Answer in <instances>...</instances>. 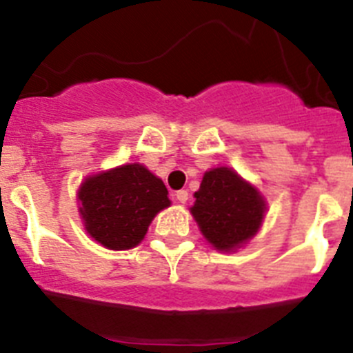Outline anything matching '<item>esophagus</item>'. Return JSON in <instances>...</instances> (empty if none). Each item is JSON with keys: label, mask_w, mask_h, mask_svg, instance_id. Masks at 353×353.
Wrapping results in <instances>:
<instances>
[{"label": "esophagus", "mask_w": 353, "mask_h": 353, "mask_svg": "<svg viewBox=\"0 0 353 353\" xmlns=\"http://www.w3.org/2000/svg\"><path fill=\"white\" fill-rule=\"evenodd\" d=\"M174 198L179 199L180 203H187V199H189V192L183 191V189H182V191H176V192H174Z\"/></svg>", "instance_id": "34e87169"}]
</instances>
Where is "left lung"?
Wrapping results in <instances>:
<instances>
[{
  "label": "left lung",
  "mask_w": 353,
  "mask_h": 353,
  "mask_svg": "<svg viewBox=\"0 0 353 353\" xmlns=\"http://www.w3.org/2000/svg\"><path fill=\"white\" fill-rule=\"evenodd\" d=\"M191 210L199 232L214 249L235 252L260 232L267 201L233 168L205 171Z\"/></svg>",
  "instance_id": "left-lung-1"
}]
</instances>
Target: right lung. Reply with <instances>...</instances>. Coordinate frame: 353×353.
<instances>
[{"instance_id": "obj_1", "label": "right lung", "mask_w": 353, "mask_h": 353, "mask_svg": "<svg viewBox=\"0 0 353 353\" xmlns=\"http://www.w3.org/2000/svg\"><path fill=\"white\" fill-rule=\"evenodd\" d=\"M77 201L86 233L111 251L141 244L155 215L171 205L164 182L139 162L86 176Z\"/></svg>"}]
</instances>
